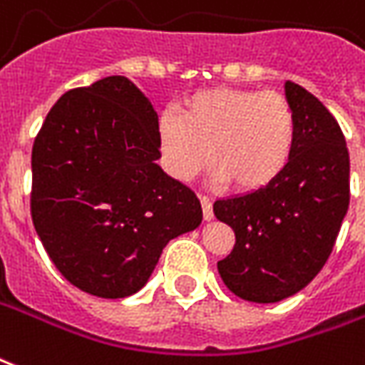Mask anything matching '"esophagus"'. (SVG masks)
<instances>
[{
  "label": "esophagus",
  "instance_id": "1",
  "mask_svg": "<svg viewBox=\"0 0 365 365\" xmlns=\"http://www.w3.org/2000/svg\"><path fill=\"white\" fill-rule=\"evenodd\" d=\"M199 201H201V207H203V218L205 220H210V218L215 217L212 215V203H210V199L207 195H199Z\"/></svg>",
  "mask_w": 365,
  "mask_h": 365
}]
</instances>
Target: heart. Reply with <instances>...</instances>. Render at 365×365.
Returning a JSON list of instances; mask_svg holds the SVG:
<instances>
[{
    "instance_id": "b5f03b06",
    "label": "heart",
    "mask_w": 365,
    "mask_h": 365,
    "mask_svg": "<svg viewBox=\"0 0 365 365\" xmlns=\"http://www.w3.org/2000/svg\"><path fill=\"white\" fill-rule=\"evenodd\" d=\"M298 123L292 104L274 91L218 86L187 96L180 114L160 115L164 166L180 182L210 164L218 182L251 193L271 185L288 168Z\"/></svg>"
}]
</instances>
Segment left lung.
Returning <instances> with one entry per match:
<instances>
[{
    "mask_svg": "<svg viewBox=\"0 0 365 365\" xmlns=\"http://www.w3.org/2000/svg\"><path fill=\"white\" fill-rule=\"evenodd\" d=\"M298 135L292 160L271 185L215 201L236 244L218 261L228 290L272 304L315 279L333 251L350 203V158L331 112L304 86L286 81Z\"/></svg>",
    "mask_w": 365,
    "mask_h": 365,
    "instance_id": "obj_1",
    "label": "left lung"
}]
</instances>
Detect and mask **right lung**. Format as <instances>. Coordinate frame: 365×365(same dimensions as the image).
I'll return each instance as SVG.
<instances>
[{
	"label": "right lung",
	"instance_id": "add662e5",
	"mask_svg": "<svg viewBox=\"0 0 365 365\" xmlns=\"http://www.w3.org/2000/svg\"><path fill=\"white\" fill-rule=\"evenodd\" d=\"M158 158V114L121 75L67 91L46 115L32 147V222L83 292H139L170 240L203 220L195 193Z\"/></svg>",
	"mask_w": 365,
	"mask_h": 365
}]
</instances>
